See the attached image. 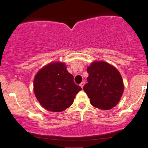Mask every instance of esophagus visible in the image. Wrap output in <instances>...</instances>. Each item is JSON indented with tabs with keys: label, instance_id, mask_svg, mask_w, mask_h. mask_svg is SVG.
Returning <instances> with one entry per match:
<instances>
[{
	"label": "esophagus",
	"instance_id": "1",
	"mask_svg": "<svg viewBox=\"0 0 148 148\" xmlns=\"http://www.w3.org/2000/svg\"><path fill=\"white\" fill-rule=\"evenodd\" d=\"M84 85H85V81H82V82L81 83V84H80V86L83 88V87L84 86Z\"/></svg>",
	"mask_w": 148,
	"mask_h": 148
}]
</instances>
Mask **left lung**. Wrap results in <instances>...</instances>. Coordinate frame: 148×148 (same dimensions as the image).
<instances>
[{
  "instance_id": "obj_1",
  "label": "left lung",
  "mask_w": 148,
  "mask_h": 148,
  "mask_svg": "<svg viewBox=\"0 0 148 148\" xmlns=\"http://www.w3.org/2000/svg\"><path fill=\"white\" fill-rule=\"evenodd\" d=\"M88 84L84 90L93 106L108 110L116 106L124 90L122 76L111 64L94 62L87 68Z\"/></svg>"
}]
</instances>
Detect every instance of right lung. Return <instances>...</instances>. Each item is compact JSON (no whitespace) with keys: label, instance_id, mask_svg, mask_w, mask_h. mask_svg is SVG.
Instances as JSON below:
<instances>
[{"label":"right lung","instance_id":"1","mask_svg":"<svg viewBox=\"0 0 148 148\" xmlns=\"http://www.w3.org/2000/svg\"><path fill=\"white\" fill-rule=\"evenodd\" d=\"M81 90L62 62L47 64L37 72L34 79L35 97L40 104L50 111L60 112L68 108Z\"/></svg>","mask_w":148,"mask_h":148}]
</instances>
